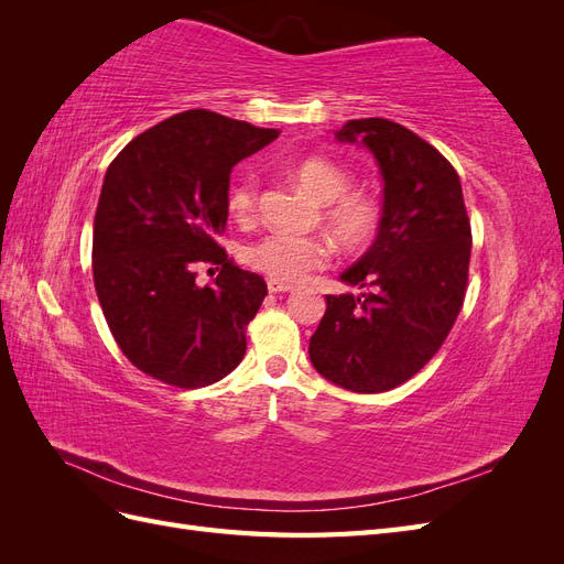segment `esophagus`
I'll list each match as a JSON object with an SVG mask.
<instances>
[{
  "mask_svg": "<svg viewBox=\"0 0 564 564\" xmlns=\"http://www.w3.org/2000/svg\"><path fill=\"white\" fill-rule=\"evenodd\" d=\"M268 292H270V294H286V292H294V284H286V282H282V280L270 278V280H268Z\"/></svg>",
  "mask_w": 564,
  "mask_h": 564,
  "instance_id": "obj_1",
  "label": "esophagus"
}]
</instances>
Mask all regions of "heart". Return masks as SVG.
<instances>
[{
  "mask_svg": "<svg viewBox=\"0 0 564 564\" xmlns=\"http://www.w3.org/2000/svg\"><path fill=\"white\" fill-rule=\"evenodd\" d=\"M292 178L317 204H322V226L346 251L367 247L381 224L379 202L367 193H350V174L332 160L308 158L292 169ZM256 207V181L249 176L230 195V212L245 218ZM247 263L282 282H301L313 270L327 265L329 247L317 237L272 232L245 251Z\"/></svg>",
  "mask_w": 564,
  "mask_h": 564,
  "instance_id": "heart-1",
  "label": "heart"
}]
</instances>
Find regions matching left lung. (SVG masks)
<instances>
[{"instance_id": "1", "label": "left lung", "mask_w": 564, "mask_h": 564, "mask_svg": "<svg viewBox=\"0 0 564 564\" xmlns=\"http://www.w3.org/2000/svg\"><path fill=\"white\" fill-rule=\"evenodd\" d=\"M334 135L377 160L381 224L373 245L338 278L371 292L324 299L308 352L327 381L383 392L425 367L454 327L466 296L470 220L454 166L414 131L367 117Z\"/></svg>"}]
</instances>
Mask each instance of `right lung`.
Instances as JSON below:
<instances>
[{"label":"right lung","instance_id":"obj_1","mask_svg":"<svg viewBox=\"0 0 564 564\" xmlns=\"http://www.w3.org/2000/svg\"><path fill=\"white\" fill-rule=\"evenodd\" d=\"M278 133L185 110L135 135L108 166L94 216V284L117 346L148 377L199 388L242 362L268 286L216 240L232 166ZM197 262L221 265L212 288L194 282Z\"/></svg>","mask_w":564,"mask_h":564}]
</instances>
